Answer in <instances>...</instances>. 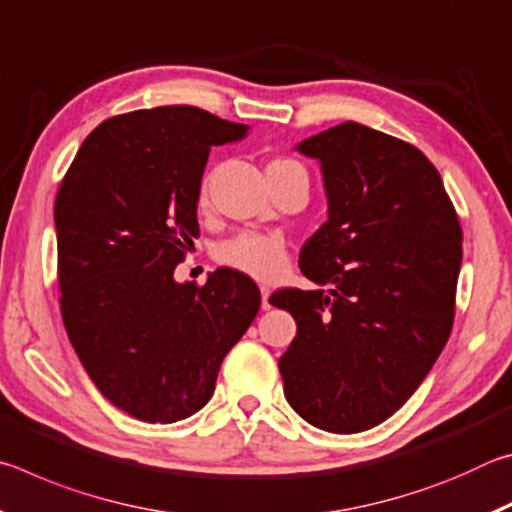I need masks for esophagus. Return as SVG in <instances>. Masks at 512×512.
Instances as JSON below:
<instances>
[{
	"label": "esophagus",
	"instance_id": "34e87169",
	"mask_svg": "<svg viewBox=\"0 0 512 512\" xmlns=\"http://www.w3.org/2000/svg\"><path fill=\"white\" fill-rule=\"evenodd\" d=\"M271 289H266V287H262V309H271Z\"/></svg>",
	"mask_w": 512,
	"mask_h": 512
}]
</instances>
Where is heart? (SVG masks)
<instances>
[{"mask_svg": "<svg viewBox=\"0 0 512 512\" xmlns=\"http://www.w3.org/2000/svg\"><path fill=\"white\" fill-rule=\"evenodd\" d=\"M298 171H305V167L293 158H273L266 164L268 180H277ZM207 201H210V178H203L201 187H198V205L205 207ZM216 262L241 275L253 277L257 282H271L284 273L289 257L287 246L277 235L239 232V235L216 246Z\"/></svg>", "mask_w": 512, "mask_h": 512, "instance_id": "b5f03b06", "label": "heart"}]
</instances>
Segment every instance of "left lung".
Wrapping results in <instances>:
<instances>
[{
  "label": "left lung",
  "mask_w": 512,
  "mask_h": 512,
  "mask_svg": "<svg viewBox=\"0 0 512 512\" xmlns=\"http://www.w3.org/2000/svg\"><path fill=\"white\" fill-rule=\"evenodd\" d=\"M323 171L329 219L300 255L325 289H280L296 318L284 395L318 429L357 433L400 409L452 334L463 230L438 169L413 144L354 121L300 142Z\"/></svg>",
  "instance_id": "obj_1"
}]
</instances>
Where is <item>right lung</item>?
<instances>
[{"label":"right lung","mask_w":512,"mask_h":512,"mask_svg":"<svg viewBox=\"0 0 512 512\" xmlns=\"http://www.w3.org/2000/svg\"><path fill=\"white\" fill-rule=\"evenodd\" d=\"M194 106L106 119L56 194L60 314L94 386L144 422L210 402L221 361L257 316V284L230 268L173 280L198 237V187L212 146L246 137Z\"/></svg>","instance_id":"add662e5"}]
</instances>
